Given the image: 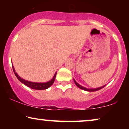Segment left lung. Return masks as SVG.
Listing matches in <instances>:
<instances>
[{
    "mask_svg": "<svg viewBox=\"0 0 129 129\" xmlns=\"http://www.w3.org/2000/svg\"><path fill=\"white\" fill-rule=\"evenodd\" d=\"M74 82H75V84H76L77 86L79 87V88H81V89H82V90H85V91H98V90H99L101 89V88H104V87L106 85H104V86H103V87H99V88H85V87H82V85H80V84H78V82H77L75 79H74Z\"/></svg>",
    "mask_w": 129,
    "mask_h": 129,
    "instance_id": "left-lung-1",
    "label": "left lung"
}]
</instances>
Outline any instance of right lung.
<instances>
[{"label":"right lung","mask_w":129,"mask_h":129,"mask_svg":"<svg viewBox=\"0 0 129 129\" xmlns=\"http://www.w3.org/2000/svg\"><path fill=\"white\" fill-rule=\"evenodd\" d=\"M12 67H13V72H14V74H15L16 76L17 77V79H19V81L23 83V84L26 85L27 87H29V88H32V89H35V90H45L47 89V88H49V87L51 86V85L53 84V82H54V80H55L56 78V73L54 74V76L53 78L50 80V81L47 82H44V83H38V82H30V81H28L26 80H25L22 78H20V76L17 75V73H16V71L14 70V67H13V64H12Z\"/></svg>","instance_id":"right-lung-1"}]
</instances>
